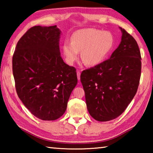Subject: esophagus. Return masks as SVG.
Wrapping results in <instances>:
<instances>
[{"instance_id":"1","label":"esophagus","mask_w":153,"mask_h":153,"mask_svg":"<svg viewBox=\"0 0 153 153\" xmlns=\"http://www.w3.org/2000/svg\"><path fill=\"white\" fill-rule=\"evenodd\" d=\"M77 79H78V80L80 79V72L77 70Z\"/></svg>"}]
</instances>
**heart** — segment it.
Wrapping results in <instances>:
<instances>
[{
	"label": "heart",
	"instance_id": "b5f03b06",
	"mask_svg": "<svg viewBox=\"0 0 153 153\" xmlns=\"http://www.w3.org/2000/svg\"><path fill=\"white\" fill-rule=\"evenodd\" d=\"M114 38L112 33L95 28H84L76 31L71 42L65 40L63 51L67 63L73 65L79 59L88 66H95L105 60L112 51Z\"/></svg>",
	"mask_w": 153,
	"mask_h": 153
}]
</instances>
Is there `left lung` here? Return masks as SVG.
<instances>
[{"mask_svg":"<svg viewBox=\"0 0 153 153\" xmlns=\"http://www.w3.org/2000/svg\"><path fill=\"white\" fill-rule=\"evenodd\" d=\"M120 45L111 57L84 70L80 80L90 115L98 121L121 115L136 94L141 76V55L136 40L120 27Z\"/></svg>","mask_w":153,"mask_h":153,"instance_id":"1","label":"left lung"}]
</instances>
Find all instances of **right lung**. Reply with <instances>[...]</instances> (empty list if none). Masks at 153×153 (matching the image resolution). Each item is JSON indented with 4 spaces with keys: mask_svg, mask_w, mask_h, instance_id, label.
Wrapping results in <instances>:
<instances>
[{
    "mask_svg": "<svg viewBox=\"0 0 153 153\" xmlns=\"http://www.w3.org/2000/svg\"><path fill=\"white\" fill-rule=\"evenodd\" d=\"M56 25L30 28L13 55V74L18 97L40 120H57L77 83L76 69L64 63Z\"/></svg>",
    "mask_w": 153,
    "mask_h": 153,
    "instance_id": "1",
    "label": "right lung"
}]
</instances>
